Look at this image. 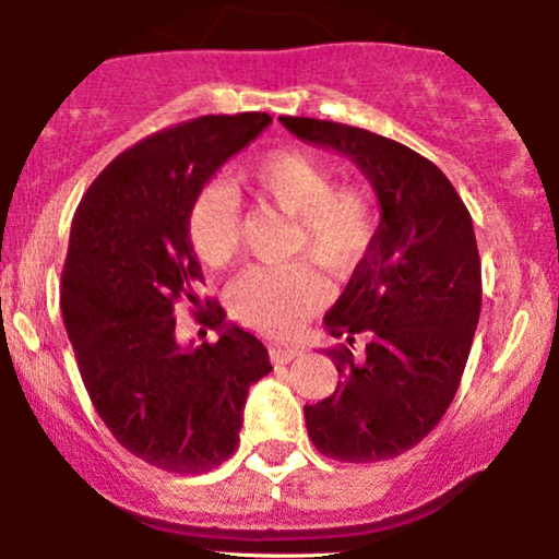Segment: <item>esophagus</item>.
Wrapping results in <instances>:
<instances>
[{
    "mask_svg": "<svg viewBox=\"0 0 559 559\" xmlns=\"http://www.w3.org/2000/svg\"><path fill=\"white\" fill-rule=\"evenodd\" d=\"M299 355H301L299 346H281V344H273V346H271V360H273L275 365L292 362L294 357H299Z\"/></svg>",
    "mask_w": 559,
    "mask_h": 559,
    "instance_id": "obj_1",
    "label": "esophagus"
}]
</instances>
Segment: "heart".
Instances as JSON below:
<instances>
[{
  "label": "heart",
  "mask_w": 559,
  "mask_h": 559,
  "mask_svg": "<svg viewBox=\"0 0 559 559\" xmlns=\"http://www.w3.org/2000/svg\"><path fill=\"white\" fill-rule=\"evenodd\" d=\"M236 181L254 204L286 215L281 254L294 260L243 271L228 288V310L262 336L294 338L323 305V284L310 262L336 278L355 271L373 243L376 199L368 186L333 181L325 159L294 146L243 163ZM239 236L234 197L217 183L202 186L186 210V239L197 258L210 267L228 265Z\"/></svg>",
  "instance_id": "obj_1"
}]
</instances>
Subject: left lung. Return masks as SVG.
<instances>
[{"instance_id": "8db88e82", "label": "left lung", "mask_w": 559, "mask_h": 559, "mask_svg": "<svg viewBox=\"0 0 559 559\" xmlns=\"http://www.w3.org/2000/svg\"><path fill=\"white\" fill-rule=\"evenodd\" d=\"M307 144L349 157L381 202L373 243L325 329L336 391L305 404L307 433L325 457L378 463L420 444L457 394L480 316L473 221L431 159L365 128L281 118ZM366 346L354 352V338Z\"/></svg>"}]
</instances>
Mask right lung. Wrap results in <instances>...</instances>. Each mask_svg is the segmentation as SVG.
I'll return each instance as SVG.
<instances>
[{"mask_svg":"<svg viewBox=\"0 0 559 559\" xmlns=\"http://www.w3.org/2000/svg\"><path fill=\"white\" fill-rule=\"evenodd\" d=\"M271 120L204 115L163 128L115 157L73 215L60 307L83 386L115 439L159 471L199 476L226 463L249 386L273 370L258 336L199 297L202 265L186 239L191 197ZM181 298L217 343L177 344Z\"/></svg>","mask_w":559,"mask_h":559,"instance_id":"right-lung-1","label":"right lung"}]
</instances>
